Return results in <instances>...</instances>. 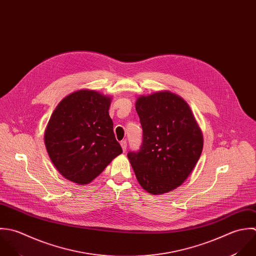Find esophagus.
I'll list each match as a JSON object with an SVG mask.
<instances>
[{
  "label": "esophagus",
  "instance_id": "esophagus-1",
  "mask_svg": "<svg viewBox=\"0 0 256 256\" xmlns=\"http://www.w3.org/2000/svg\"><path fill=\"white\" fill-rule=\"evenodd\" d=\"M120 145H121V147H122L123 152H125V151H126V149H127V142H126V141H121Z\"/></svg>",
  "mask_w": 256,
  "mask_h": 256
}]
</instances>
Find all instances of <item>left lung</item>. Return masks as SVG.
<instances>
[{
	"label": "left lung",
	"mask_w": 256,
	"mask_h": 256,
	"mask_svg": "<svg viewBox=\"0 0 256 256\" xmlns=\"http://www.w3.org/2000/svg\"><path fill=\"white\" fill-rule=\"evenodd\" d=\"M136 111L143 129L138 152L127 154L141 186L162 194L180 186L198 161L204 139L188 104L170 91L141 95Z\"/></svg>",
	"instance_id": "left-lung-1"
}]
</instances>
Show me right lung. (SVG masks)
<instances>
[{
	"label": "right lung",
	"instance_id": "add662e5",
	"mask_svg": "<svg viewBox=\"0 0 256 256\" xmlns=\"http://www.w3.org/2000/svg\"><path fill=\"white\" fill-rule=\"evenodd\" d=\"M110 103L109 96L82 89L64 97L52 114L44 144L52 164L68 180L89 184L122 153Z\"/></svg>",
	"mask_w": 256,
	"mask_h": 256
}]
</instances>
